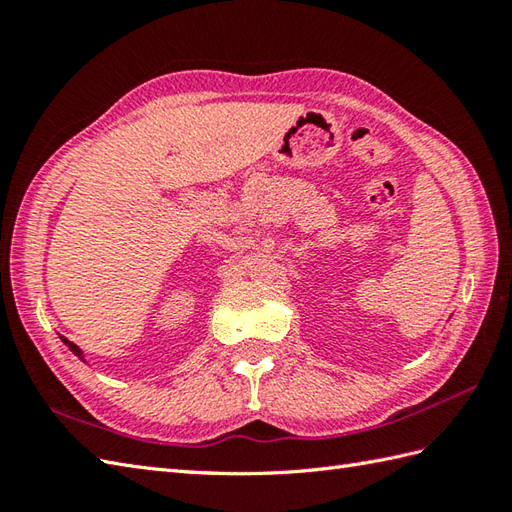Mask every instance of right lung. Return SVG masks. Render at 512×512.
<instances>
[{"label":"right lung","instance_id":"1","mask_svg":"<svg viewBox=\"0 0 512 512\" xmlns=\"http://www.w3.org/2000/svg\"><path fill=\"white\" fill-rule=\"evenodd\" d=\"M61 339H63V336H61ZM63 343H65V345H68V347H70V350H72V352H74L76 356H79V358H81V361H85V358H83V352L79 350V347H76L74 343H70L68 339H63Z\"/></svg>","mask_w":512,"mask_h":512}]
</instances>
